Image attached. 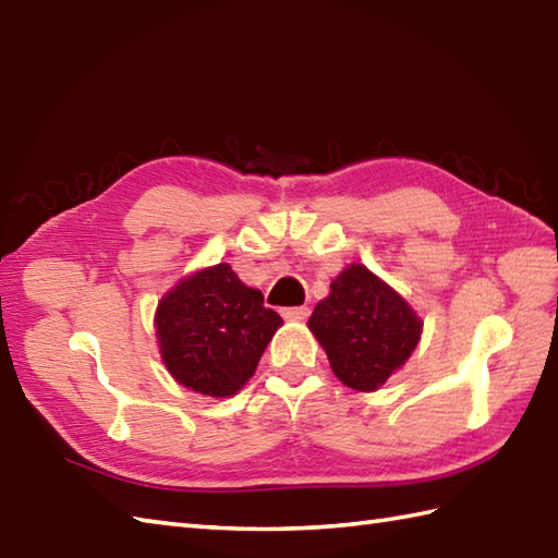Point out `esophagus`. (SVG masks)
Returning a JSON list of instances; mask_svg holds the SVG:
<instances>
[{
	"label": "esophagus",
	"mask_w": 558,
	"mask_h": 558,
	"mask_svg": "<svg viewBox=\"0 0 558 558\" xmlns=\"http://www.w3.org/2000/svg\"><path fill=\"white\" fill-rule=\"evenodd\" d=\"M281 315L287 319H307V315H311V307L305 305H299V307H283Z\"/></svg>",
	"instance_id": "1"
}]
</instances>
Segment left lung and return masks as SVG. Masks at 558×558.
Wrapping results in <instances>:
<instances>
[{"label": "left lung", "mask_w": 558, "mask_h": 558, "mask_svg": "<svg viewBox=\"0 0 558 558\" xmlns=\"http://www.w3.org/2000/svg\"><path fill=\"white\" fill-rule=\"evenodd\" d=\"M307 327L345 387L375 391L411 357L423 322L365 265L345 267L315 305Z\"/></svg>", "instance_id": "8db88e82"}]
</instances>
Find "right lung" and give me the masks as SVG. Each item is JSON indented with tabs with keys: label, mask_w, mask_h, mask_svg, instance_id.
I'll return each instance as SVG.
<instances>
[{
	"label": "right lung",
	"mask_w": 558,
	"mask_h": 558,
	"mask_svg": "<svg viewBox=\"0 0 558 558\" xmlns=\"http://www.w3.org/2000/svg\"><path fill=\"white\" fill-rule=\"evenodd\" d=\"M281 317L227 263L195 271L155 313L159 353L185 389L227 399L255 375Z\"/></svg>",
	"instance_id": "add662e5"
}]
</instances>
